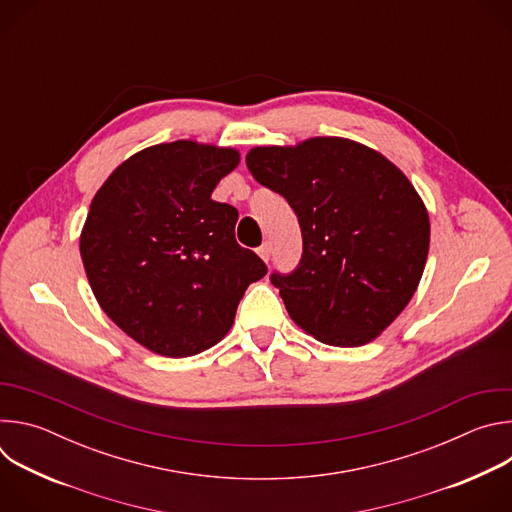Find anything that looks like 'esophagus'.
<instances>
[{
	"label": "esophagus",
	"mask_w": 512,
	"mask_h": 512,
	"mask_svg": "<svg viewBox=\"0 0 512 512\" xmlns=\"http://www.w3.org/2000/svg\"><path fill=\"white\" fill-rule=\"evenodd\" d=\"M257 253H259V257L267 263L269 257H271V245H269V243H263V245L257 249Z\"/></svg>",
	"instance_id": "obj_1"
}]
</instances>
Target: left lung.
Masks as SVG:
<instances>
[{
	"label": "left lung",
	"mask_w": 512,
	"mask_h": 512,
	"mask_svg": "<svg viewBox=\"0 0 512 512\" xmlns=\"http://www.w3.org/2000/svg\"><path fill=\"white\" fill-rule=\"evenodd\" d=\"M245 160L302 229L300 265L271 273L289 318L330 346L375 340L425 269L429 214L413 184L383 154L344 137L261 145Z\"/></svg>",
	"instance_id": "8db88e82"
}]
</instances>
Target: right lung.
<instances>
[{"label": "right lung", "instance_id": "right-lung-1", "mask_svg": "<svg viewBox=\"0 0 512 512\" xmlns=\"http://www.w3.org/2000/svg\"><path fill=\"white\" fill-rule=\"evenodd\" d=\"M233 148L178 139L145 148L105 180L81 233L103 312L148 350L184 358L221 340L265 263L235 239L239 212L210 198L239 166Z\"/></svg>", "mask_w": 512, "mask_h": 512}]
</instances>
